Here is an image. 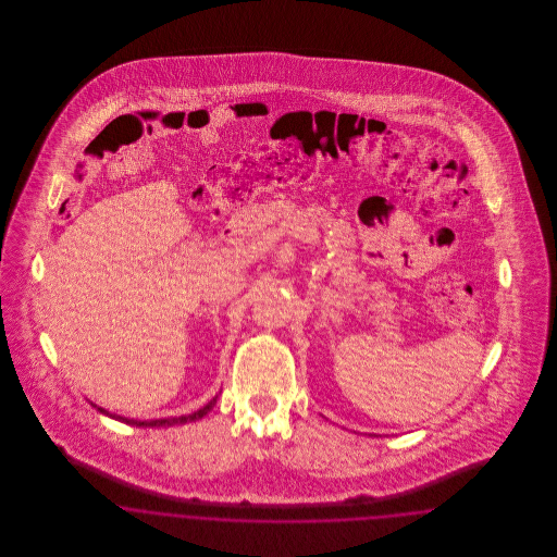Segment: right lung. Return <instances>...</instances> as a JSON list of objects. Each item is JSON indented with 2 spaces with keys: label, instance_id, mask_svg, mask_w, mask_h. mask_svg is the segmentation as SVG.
Segmentation results:
<instances>
[{
  "label": "right lung",
  "instance_id": "1",
  "mask_svg": "<svg viewBox=\"0 0 557 557\" xmlns=\"http://www.w3.org/2000/svg\"><path fill=\"white\" fill-rule=\"evenodd\" d=\"M214 405V400H211L209 405H205L202 409H198V411H194V413H189V416H182V418H164V420H150V422H137V420H125V418H116V416H110V418H116V420H121V422H127V424L132 425H141V428H160V425H175V424H187V422H196V420H200L202 416H207L209 411H211V407ZM104 416H108V411H104L102 407H98Z\"/></svg>",
  "mask_w": 557,
  "mask_h": 557
}]
</instances>
